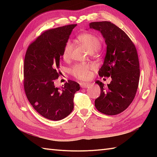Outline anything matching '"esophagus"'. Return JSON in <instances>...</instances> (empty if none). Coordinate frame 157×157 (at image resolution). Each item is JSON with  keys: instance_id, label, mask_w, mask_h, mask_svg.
Masks as SVG:
<instances>
[{"instance_id": "1", "label": "esophagus", "mask_w": 157, "mask_h": 157, "mask_svg": "<svg viewBox=\"0 0 157 157\" xmlns=\"http://www.w3.org/2000/svg\"><path fill=\"white\" fill-rule=\"evenodd\" d=\"M80 86L82 88H86L89 86V84H86V83H80Z\"/></svg>"}]
</instances>
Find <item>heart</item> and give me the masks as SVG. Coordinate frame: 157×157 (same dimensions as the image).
<instances>
[{
  "label": "heart",
  "mask_w": 157,
  "mask_h": 157,
  "mask_svg": "<svg viewBox=\"0 0 157 157\" xmlns=\"http://www.w3.org/2000/svg\"><path fill=\"white\" fill-rule=\"evenodd\" d=\"M78 41L88 50L94 53L101 47V42L99 38L91 33H84L78 36ZM73 44L70 41H67L63 50V58L67 60L71 55ZM94 69L93 64H76L69 69V73L77 79L82 81H86L92 78V71Z\"/></svg>",
  "instance_id": "1"
}]
</instances>
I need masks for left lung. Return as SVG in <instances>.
<instances>
[{"label": "left lung", "mask_w": 157, "mask_h": 157, "mask_svg": "<svg viewBox=\"0 0 157 157\" xmlns=\"http://www.w3.org/2000/svg\"><path fill=\"white\" fill-rule=\"evenodd\" d=\"M90 28L101 32L106 44L104 63L98 75L112 79L107 86L96 81L101 88V95L95 100V106L105 115L119 114L131 104L138 90L140 65L137 51L129 36L111 22H92Z\"/></svg>", "instance_id": "left-lung-1"}]
</instances>
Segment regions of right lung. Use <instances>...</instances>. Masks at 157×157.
I'll use <instances>...</instances> for the list:
<instances>
[{
    "label": "right lung",
    "instance_id": "right-lung-1",
    "mask_svg": "<svg viewBox=\"0 0 157 157\" xmlns=\"http://www.w3.org/2000/svg\"><path fill=\"white\" fill-rule=\"evenodd\" d=\"M77 24L45 31L29 45L23 65V86L33 107L44 117L59 121L73 109L75 93L80 87L69 80L61 89L54 82L59 76L63 50Z\"/></svg>",
    "mask_w": 157,
    "mask_h": 157
}]
</instances>
